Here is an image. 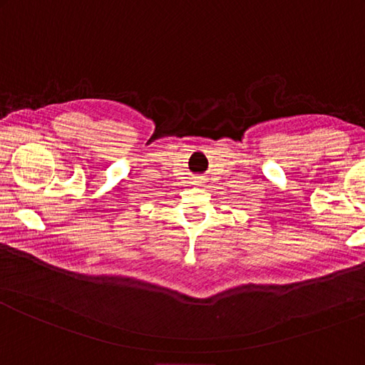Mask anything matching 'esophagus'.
Instances as JSON below:
<instances>
[{"instance_id":"1","label":"esophagus","mask_w":365,"mask_h":365,"mask_svg":"<svg viewBox=\"0 0 365 365\" xmlns=\"http://www.w3.org/2000/svg\"><path fill=\"white\" fill-rule=\"evenodd\" d=\"M200 182H202V180L199 179V177H197V179H194V183H195V185H200Z\"/></svg>"}]
</instances>
